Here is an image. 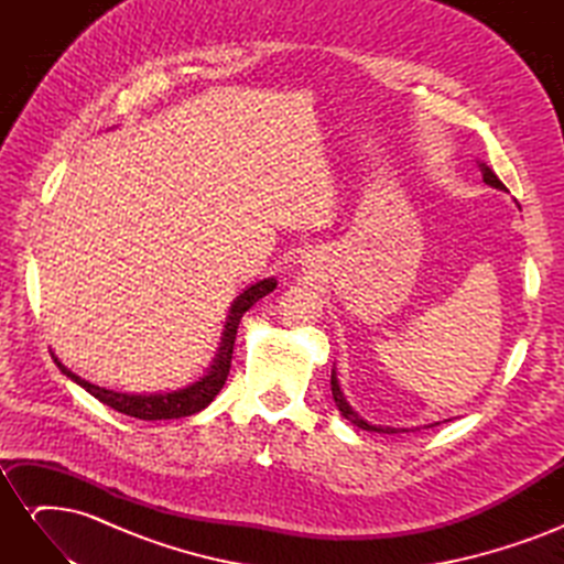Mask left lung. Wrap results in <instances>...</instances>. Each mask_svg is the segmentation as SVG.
<instances>
[{
	"label": "left lung",
	"mask_w": 564,
	"mask_h": 564,
	"mask_svg": "<svg viewBox=\"0 0 564 564\" xmlns=\"http://www.w3.org/2000/svg\"><path fill=\"white\" fill-rule=\"evenodd\" d=\"M477 166H480V172H482V181L487 183V185H491V187H497V191H506V185L497 178V174L491 172V169L485 164V162H477ZM332 395H334V402H336V406H338V412H340V416L344 419H348L352 425H357V429H362V431H371V433H404L406 429H390V425H373V423H369V421H365L360 414L355 412V409L350 406V402L346 400V395H344V390H340V386H338V377H336V369H332ZM431 425H440V423H431Z\"/></svg>",
	"instance_id": "8db88e82"
}]
</instances>
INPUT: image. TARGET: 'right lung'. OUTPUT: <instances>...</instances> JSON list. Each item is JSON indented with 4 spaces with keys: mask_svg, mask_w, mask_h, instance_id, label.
<instances>
[{
    "mask_svg": "<svg viewBox=\"0 0 564 564\" xmlns=\"http://www.w3.org/2000/svg\"><path fill=\"white\" fill-rule=\"evenodd\" d=\"M275 286H278L275 278H263L259 282L249 284L245 292L232 301L212 367L207 369V373H204L202 379H197L195 383L185 386V388H178V390H169V392H122V390H110V388L96 386V383H91L87 379L77 377V373L67 369L56 355H51V357H54V362L58 365V369L65 373L67 379L75 381L77 386H82L98 402H104V404L117 409V412H122L127 416L143 419V421H162V419L193 416V414L202 412L204 406H209L214 402V398L218 395L220 388H224V383L228 379L230 360H232V348H235V336H237V327H240L242 315L251 308L256 301L268 296Z\"/></svg>",
    "mask_w": 564,
    "mask_h": 564,
    "instance_id": "add662e5",
    "label": "right lung"
}]
</instances>
